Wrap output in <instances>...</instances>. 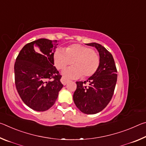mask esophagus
Masks as SVG:
<instances>
[{
    "instance_id": "1",
    "label": "esophagus",
    "mask_w": 146,
    "mask_h": 146,
    "mask_svg": "<svg viewBox=\"0 0 146 146\" xmlns=\"http://www.w3.org/2000/svg\"><path fill=\"white\" fill-rule=\"evenodd\" d=\"M60 82H62V84L64 86H65L67 84V83L69 82V80H68V79H66V78L62 77L60 79Z\"/></svg>"
}]
</instances>
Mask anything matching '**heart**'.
Listing matches in <instances>:
<instances>
[{"mask_svg": "<svg viewBox=\"0 0 146 146\" xmlns=\"http://www.w3.org/2000/svg\"><path fill=\"white\" fill-rule=\"evenodd\" d=\"M53 62L58 70H62L72 62L73 66L64 70L62 74L68 78H78L82 76H93L98 70L100 56L94 50L80 44H73L66 48H57L53 54Z\"/></svg>", "mask_w": 146, "mask_h": 146, "instance_id": "obj_1", "label": "heart"}]
</instances>
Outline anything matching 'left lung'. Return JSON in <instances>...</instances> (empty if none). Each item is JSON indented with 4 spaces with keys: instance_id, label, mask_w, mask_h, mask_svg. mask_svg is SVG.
I'll use <instances>...</instances> for the list:
<instances>
[{
    "instance_id": "1",
    "label": "left lung",
    "mask_w": 146,
    "mask_h": 146,
    "mask_svg": "<svg viewBox=\"0 0 146 146\" xmlns=\"http://www.w3.org/2000/svg\"><path fill=\"white\" fill-rule=\"evenodd\" d=\"M95 47L99 53L98 70L84 82H76L73 101L80 111L96 114L102 111L111 100L117 80V70L111 54L100 44H86ZM88 82V85L86 86Z\"/></svg>"
}]
</instances>
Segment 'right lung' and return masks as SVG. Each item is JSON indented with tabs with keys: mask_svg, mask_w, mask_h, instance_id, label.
Segmentation results:
<instances>
[{
	"mask_svg": "<svg viewBox=\"0 0 146 146\" xmlns=\"http://www.w3.org/2000/svg\"><path fill=\"white\" fill-rule=\"evenodd\" d=\"M57 40L40 38L26 44L16 58L15 82L24 103L37 111L51 108L63 87L54 66Z\"/></svg>",
	"mask_w": 146,
	"mask_h": 146,
	"instance_id": "1",
	"label": "right lung"
}]
</instances>
